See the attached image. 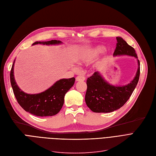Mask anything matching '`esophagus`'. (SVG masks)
<instances>
[{
    "mask_svg": "<svg viewBox=\"0 0 156 156\" xmlns=\"http://www.w3.org/2000/svg\"><path fill=\"white\" fill-rule=\"evenodd\" d=\"M76 81H84L85 77L83 76H78L76 78Z\"/></svg>",
    "mask_w": 156,
    "mask_h": 156,
    "instance_id": "34e87169",
    "label": "esophagus"
}]
</instances>
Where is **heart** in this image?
<instances>
[{
    "mask_svg": "<svg viewBox=\"0 0 156 156\" xmlns=\"http://www.w3.org/2000/svg\"><path fill=\"white\" fill-rule=\"evenodd\" d=\"M104 48L103 47H98L90 51L84 53L80 57V62L83 63H89L93 62L95 58L101 52L103 51Z\"/></svg>",
    "mask_w": 156,
    "mask_h": 156,
    "instance_id": "heart-1",
    "label": "heart"
}]
</instances>
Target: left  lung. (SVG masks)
<instances>
[{"instance_id": "8db88e82", "label": "left lung", "mask_w": 156, "mask_h": 156, "mask_svg": "<svg viewBox=\"0 0 156 156\" xmlns=\"http://www.w3.org/2000/svg\"><path fill=\"white\" fill-rule=\"evenodd\" d=\"M116 48L114 56L129 55L137 58L135 49L121 37H116ZM135 78L125 86H114L108 83L99 72H94L87 78V89L85 100L87 107L94 112H111L120 108L128 101L139 81L140 62Z\"/></svg>"}]
</instances>
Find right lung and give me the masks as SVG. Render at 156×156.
Segmentation results:
<instances>
[{"instance_id":"obj_1","label":"right lung","mask_w":156,"mask_h":156,"mask_svg":"<svg viewBox=\"0 0 156 156\" xmlns=\"http://www.w3.org/2000/svg\"><path fill=\"white\" fill-rule=\"evenodd\" d=\"M61 41L52 40L48 42H36L33 45L58 44ZM14 63L10 71V81L14 95L19 104L26 112L37 116H52L59 112L64 103V96L74 83L75 78L61 79L48 90L37 94H29L21 90L14 78Z\"/></svg>"}]
</instances>
